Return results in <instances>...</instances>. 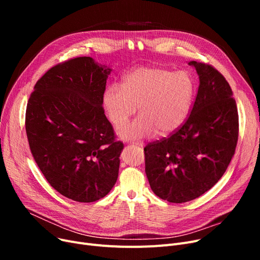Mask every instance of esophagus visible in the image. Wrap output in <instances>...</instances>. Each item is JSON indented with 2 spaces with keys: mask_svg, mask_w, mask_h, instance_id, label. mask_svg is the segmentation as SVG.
Segmentation results:
<instances>
[{
  "mask_svg": "<svg viewBox=\"0 0 260 260\" xmlns=\"http://www.w3.org/2000/svg\"><path fill=\"white\" fill-rule=\"evenodd\" d=\"M132 144L136 145V146H143L142 142H132Z\"/></svg>",
  "mask_w": 260,
  "mask_h": 260,
  "instance_id": "esophagus-1",
  "label": "esophagus"
}]
</instances>
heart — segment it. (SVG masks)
Wrapping results in <instances>:
<instances>
[{
  "instance_id": "1",
  "label": "heart",
  "mask_w": 260,
  "mask_h": 260,
  "mask_svg": "<svg viewBox=\"0 0 260 260\" xmlns=\"http://www.w3.org/2000/svg\"><path fill=\"white\" fill-rule=\"evenodd\" d=\"M195 84L186 72L162 67H138L123 78L121 87L112 84L103 93V106L115 127L124 125L138 107L140 116L118 131L123 140L172 134L185 121Z\"/></svg>"
}]
</instances>
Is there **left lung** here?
I'll use <instances>...</instances> for the list:
<instances>
[{
	"instance_id": "8db88e82",
	"label": "left lung",
	"mask_w": 260,
	"mask_h": 260,
	"mask_svg": "<svg viewBox=\"0 0 260 260\" xmlns=\"http://www.w3.org/2000/svg\"><path fill=\"white\" fill-rule=\"evenodd\" d=\"M188 65L199 76L192 112L169 138L144 147L151 188L173 203L196 199L212 188L226 171L238 140V112L228 81L211 65Z\"/></svg>"
}]
</instances>
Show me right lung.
Segmentation results:
<instances>
[{
  "instance_id": "right-lung-1",
  "label": "right lung",
  "mask_w": 260,
  "mask_h": 260,
  "mask_svg": "<svg viewBox=\"0 0 260 260\" xmlns=\"http://www.w3.org/2000/svg\"><path fill=\"white\" fill-rule=\"evenodd\" d=\"M112 68L90 57L51 67L35 85L25 128L35 161L48 183L78 202L106 196L118 179L123 145L104 114Z\"/></svg>"
}]
</instances>
